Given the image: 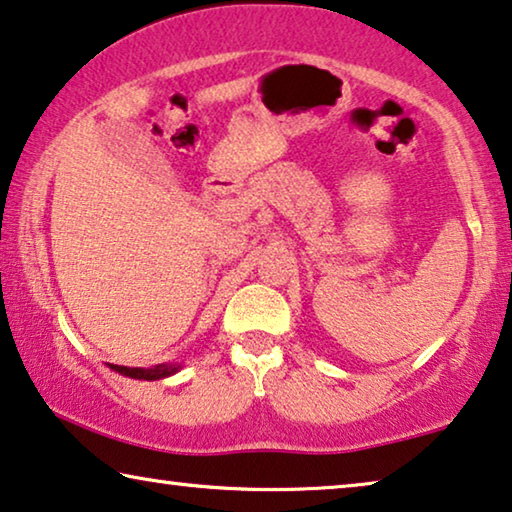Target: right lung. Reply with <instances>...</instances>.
Masks as SVG:
<instances>
[{"label":"right lung","instance_id":"1","mask_svg":"<svg viewBox=\"0 0 512 512\" xmlns=\"http://www.w3.org/2000/svg\"><path fill=\"white\" fill-rule=\"evenodd\" d=\"M108 368L119 372V375L131 377V379H144V381H156V379H165L177 375L181 370V363H158L154 368H128V365H114L108 363Z\"/></svg>","mask_w":512,"mask_h":512}]
</instances>
